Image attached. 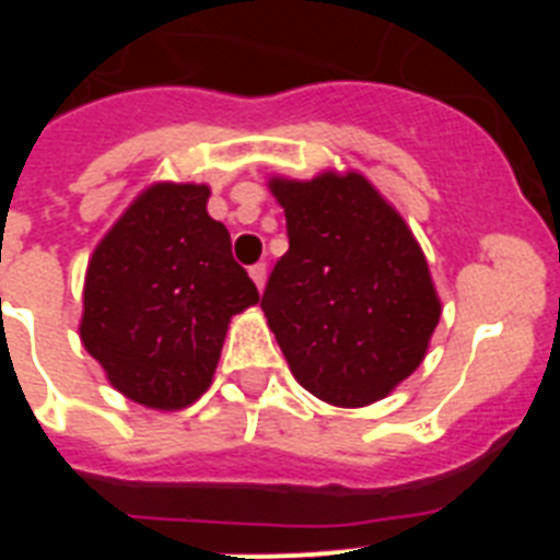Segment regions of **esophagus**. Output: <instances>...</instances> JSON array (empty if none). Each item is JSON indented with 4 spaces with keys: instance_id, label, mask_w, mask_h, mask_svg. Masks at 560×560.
Returning a JSON list of instances; mask_svg holds the SVG:
<instances>
[{
    "instance_id": "obj_1",
    "label": "esophagus",
    "mask_w": 560,
    "mask_h": 560,
    "mask_svg": "<svg viewBox=\"0 0 560 560\" xmlns=\"http://www.w3.org/2000/svg\"><path fill=\"white\" fill-rule=\"evenodd\" d=\"M249 277H252V280H255L257 289L264 291V285H266V264H255V266H252Z\"/></svg>"
}]
</instances>
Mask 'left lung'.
<instances>
[{
    "label": "left lung",
    "mask_w": 560,
    "mask_h": 560,
    "mask_svg": "<svg viewBox=\"0 0 560 560\" xmlns=\"http://www.w3.org/2000/svg\"><path fill=\"white\" fill-rule=\"evenodd\" d=\"M289 252L260 308L294 378L330 407L387 398L427 359L440 296L407 221L361 173L271 176Z\"/></svg>",
    "instance_id": "obj_1"
}]
</instances>
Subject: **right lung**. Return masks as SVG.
<instances>
[{"label": "right lung", "instance_id": "right-lung-1", "mask_svg": "<svg viewBox=\"0 0 560 560\" xmlns=\"http://www.w3.org/2000/svg\"><path fill=\"white\" fill-rule=\"evenodd\" d=\"M207 199V185L153 182L101 237L83 280V348L117 393L160 412L210 389L230 319L260 300Z\"/></svg>", "mask_w": 560, "mask_h": 560}]
</instances>
